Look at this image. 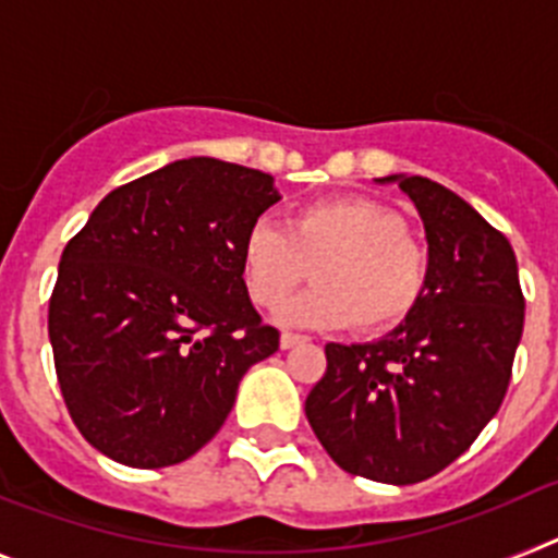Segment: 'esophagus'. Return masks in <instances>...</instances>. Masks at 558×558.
<instances>
[{"mask_svg":"<svg viewBox=\"0 0 558 558\" xmlns=\"http://www.w3.org/2000/svg\"><path fill=\"white\" fill-rule=\"evenodd\" d=\"M304 335H293V332H282V338H279V343H282V349H293L299 347V343H304Z\"/></svg>","mask_w":558,"mask_h":558,"instance_id":"obj_1","label":"esophagus"}]
</instances>
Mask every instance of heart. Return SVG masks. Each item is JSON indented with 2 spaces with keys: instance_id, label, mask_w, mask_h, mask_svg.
Listing matches in <instances>:
<instances>
[{
  "instance_id": "b5f03b06",
  "label": "heart",
  "mask_w": 558,
  "mask_h": 558,
  "mask_svg": "<svg viewBox=\"0 0 558 558\" xmlns=\"http://www.w3.org/2000/svg\"><path fill=\"white\" fill-rule=\"evenodd\" d=\"M313 290L284 304L290 327L383 332L408 322L430 288V254L397 209L368 198H327L293 211L284 229L259 220L243 240L251 302L276 310L304 279Z\"/></svg>"
}]
</instances>
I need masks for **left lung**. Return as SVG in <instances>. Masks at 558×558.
I'll list each match as a JSON object with an SVG mask.
<instances>
[{
	"label": "left lung",
	"mask_w": 558,
	"mask_h": 558,
	"mask_svg": "<svg viewBox=\"0 0 558 558\" xmlns=\"http://www.w3.org/2000/svg\"><path fill=\"white\" fill-rule=\"evenodd\" d=\"M425 223L430 288L374 343H327V372L304 411L340 470L408 486L470 450L500 408L525 322L517 256L447 186L388 175Z\"/></svg>",
	"instance_id": "1"
}]
</instances>
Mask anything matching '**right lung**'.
<instances>
[{"instance_id": "obj_1", "label": "right lung", "mask_w": 558, "mask_h": 558, "mask_svg": "<svg viewBox=\"0 0 558 558\" xmlns=\"http://www.w3.org/2000/svg\"><path fill=\"white\" fill-rule=\"evenodd\" d=\"M274 175L195 156L117 186L66 243L49 343L69 416L117 463L186 461L279 349L245 290L243 240Z\"/></svg>"}]
</instances>
